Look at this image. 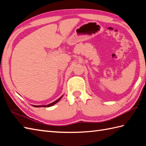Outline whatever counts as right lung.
<instances>
[{"label":"right lung","instance_id":"add662e5","mask_svg":"<svg viewBox=\"0 0 146 146\" xmlns=\"http://www.w3.org/2000/svg\"><path fill=\"white\" fill-rule=\"evenodd\" d=\"M62 97H63V95L61 96V97L59 98H58L57 100H56L55 101L51 102V103H49V104H43V105H33V106L35 107H51V106H52V105H53L55 104H56L57 102L59 100H60Z\"/></svg>","mask_w":146,"mask_h":146}]
</instances>
